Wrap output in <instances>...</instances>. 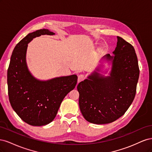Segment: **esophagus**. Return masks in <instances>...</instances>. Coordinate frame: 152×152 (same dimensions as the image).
Listing matches in <instances>:
<instances>
[{
	"label": "esophagus",
	"mask_w": 152,
	"mask_h": 152,
	"mask_svg": "<svg viewBox=\"0 0 152 152\" xmlns=\"http://www.w3.org/2000/svg\"><path fill=\"white\" fill-rule=\"evenodd\" d=\"M84 79H85L84 75V74H80L79 76H78V82L79 83L80 82L84 80Z\"/></svg>",
	"instance_id": "1"
}]
</instances>
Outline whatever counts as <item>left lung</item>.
I'll return each mask as SVG.
<instances>
[{
	"mask_svg": "<svg viewBox=\"0 0 152 152\" xmlns=\"http://www.w3.org/2000/svg\"><path fill=\"white\" fill-rule=\"evenodd\" d=\"M113 53L112 56L109 54L104 56L112 63L109 76L94 71L77 86L80 112L91 123L116 121L126 113L135 97L140 69L134 47L117 36Z\"/></svg>",
	"mask_w": 152,
	"mask_h": 152,
	"instance_id": "left-lung-1",
	"label": "left lung"
}]
</instances>
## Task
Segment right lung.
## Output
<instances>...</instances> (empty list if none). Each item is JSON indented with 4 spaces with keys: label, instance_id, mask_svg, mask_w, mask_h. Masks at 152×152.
I'll return each instance as SVG.
<instances>
[{
    "label": "right lung",
    "instance_id": "add662e5",
    "mask_svg": "<svg viewBox=\"0 0 152 152\" xmlns=\"http://www.w3.org/2000/svg\"><path fill=\"white\" fill-rule=\"evenodd\" d=\"M42 35H54L48 29L28 34L14 49L7 70L9 99L12 109L23 121L34 126L51 122L66 95L75 88L77 76L37 80L29 72L26 63L28 44Z\"/></svg>",
    "mask_w": 152,
    "mask_h": 152
}]
</instances>
